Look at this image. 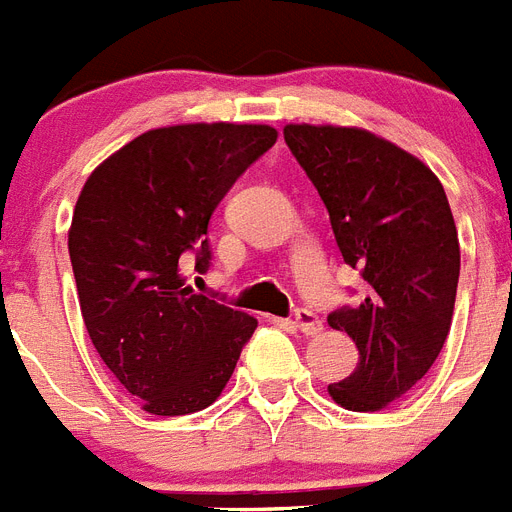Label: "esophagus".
<instances>
[{"mask_svg": "<svg viewBox=\"0 0 512 512\" xmlns=\"http://www.w3.org/2000/svg\"><path fill=\"white\" fill-rule=\"evenodd\" d=\"M292 323H295V329L303 331L305 336L318 334V331H321V326H323L321 318H318L316 313H313V310H308V308L295 310V318H292Z\"/></svg>", "mask_w": 512, "mask_h": 512, "instance_id": "esophagus-1", "label": "esophagus"}]
</instances>
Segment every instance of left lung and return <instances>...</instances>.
I'll return each instance as SVG.
<instances>
[{"mask_svg": "<svg viewBox=\"0 0 512 512\" xmlns=\"http://www.w3.org/2000/svg\"><path fill=\"white\" fill-rule=\"evenodd\" d=\"M285 142L326 204L344 264L365 279L360 303L329 313L360 352L331 399L378 412L422 381L451 331L461 272L451 204L422 160L365 129L290 124Z\"/></svg>", "mask_w": 512, "mask_h": 512, "instance_id": "1", "label": "left lung"}]
</instances>
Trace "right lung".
<instances>
[{"mask_svg": "<svg viewBox=\"0 0 512 512\" xmlns=\"http://www.w3.org/2000/svg\"><path fill=\"white\" fill-rule=\"evenodd\" d=\"M264 124H181L139 134L82 186L69 259L85 329L144 412L207 409L256 318L196 295L181 274L212 264V212L272 144Z\"/></svg>", "mask_w": 512, "mask_h": 512, "instance_id": "right-lung-1", "label": "right lung"}]
</instances>
